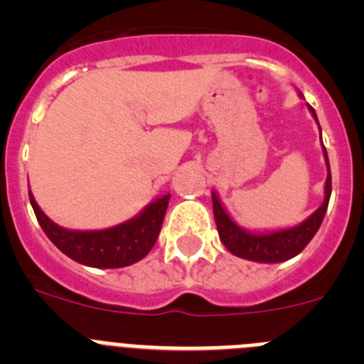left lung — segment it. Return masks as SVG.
<instances>
[{"label":"left lung","instance_id":"1","mask_svg":"<svg viewBox=\"0 0 364 364\" xmlns=\"http://www.w3.org/2000/svg\"><path fill=\"white\" fill-rule=\"evenodd\" d=\"M301 98L302 92H299ZM308 111L311 112L314 120L319 125L317 114H315L314 107L310 104ZM321 129V127H319ZM323 144V140H321ZM323 156L326 162V182H324V198L321 205L308 218L295 224L290 228H279V230H246V228L239 226L233 220L230 213H228L226 205L222 204L218 193L211 191V200H213V215L215 222H217L218 237H220L222 244L233 253L235 257L240 259L253 260V262H262V264H275V262H284V260L294 259L295 255L306 247V244L314 239V235L321 228L324 215L328 210V202H330V195H332V175H330V162H328L326 149L323 146Z\"/></svg>","mask_w":364,"mask_h":364}]
</instances>
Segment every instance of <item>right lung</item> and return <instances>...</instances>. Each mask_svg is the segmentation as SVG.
Returning a JSON list of instances; mask_svg holds the SVG:
<instances>
[{"label":"right lung","mask_w":364,"mask_h":364,"mask_svg":"<svg viewBox=\"0 0 364 364\" xmlns=\"http://www.w3.org/2000/svg\"><path fill=\"white\" fill-rule=\"evenodd\" d=\"M169 193L149 202L138 215L104 230H69L41 211L28 189V198L41 230L69 259L91 268H124L142 260L159 239L166 217Z\"/></svg>","instance_id":"1"}]
</instances>
